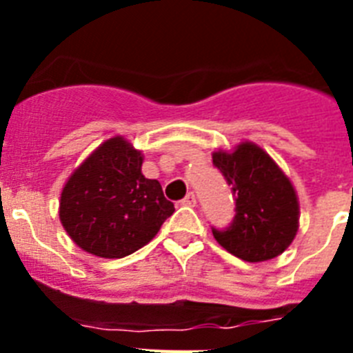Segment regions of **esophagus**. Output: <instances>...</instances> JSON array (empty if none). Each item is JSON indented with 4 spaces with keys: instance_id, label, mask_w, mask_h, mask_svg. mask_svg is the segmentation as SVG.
Returning <instances> with one entry per match:
<instances>
[{
    "instance_id": "esophagus-1",
    "label": "esophagus",
    "mask_w": 353,
    "mask_h": 353,
    "mask_svg": "<svg viewBox=\"0 0 353 353\" xmlns=\"http://www.w3.org/2000/svg\"><path fill=\"white\" fill-rule=\"evenodd\" d=\"M180 205H183V207H196V196L192 194V192H189V194L180 201Z\"/></svg>"
}]
</instances>
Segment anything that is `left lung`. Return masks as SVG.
Here are the masks:
<instances>
[{"label":"left lung","mask_w":353,"mask_h":353,"mask_svg":"<svg viewBox=\"0 0 353 353\" xmlns=\"http://www.w3.org/2000/svg\"><path fill=\"white\" fill-rule=\"evenodd\" d=\"M214 166L232 185L235 217L230 226L212 228L215 240L244 261L279 256L295 239L299 201L292 182L260 146L242 143L232 154L215 152Z\"/></svg>","instance_id":"8db88e82"}]
</instances>
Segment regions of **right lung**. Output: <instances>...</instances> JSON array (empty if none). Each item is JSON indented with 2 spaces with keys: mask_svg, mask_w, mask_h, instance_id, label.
Masks as SVG:
<instances>
[{
  "mask_svg": "<svg viewBox=\"0 0 353 353\" xmlns=\"http://www.w3.org/2000/svg\"><path fill=\"white\" fill-rule=\"evenodd\" d=\"M141 152L117 136L102 143L65 183L60 221L90 254L123 258L157 235L174 212L157 180L141 173Z\"/></svg>",
  "mask_w": 353,
  "mask_h": 353,
  "instance_id": "add662e5",
  "label": "right lung"
}]
</instances>
